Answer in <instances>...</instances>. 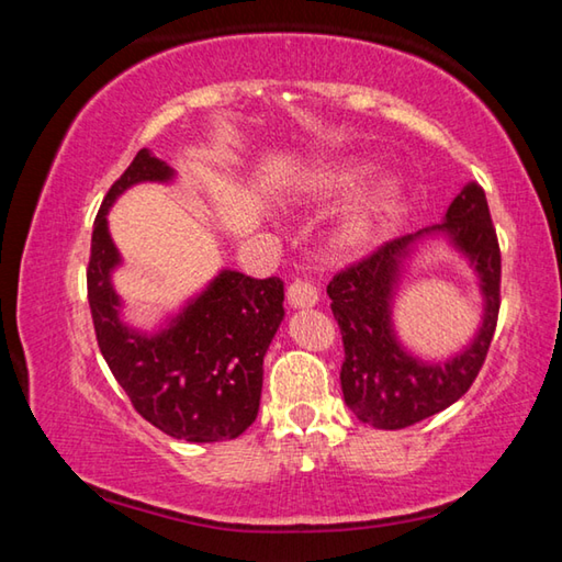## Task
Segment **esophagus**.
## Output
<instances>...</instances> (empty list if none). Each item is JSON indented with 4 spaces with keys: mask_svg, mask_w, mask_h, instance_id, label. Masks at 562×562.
<instances>
[{
    "mask_svg": "<svg viewBox=\"0 0 562 562\" xmlns=\"http://www.w3.org/2000/svg\"><path fill=\"white\" fill-rule=\"evenodd\" d=\"M319 300V290L315 288V284L304 282V280H294L290 288H288V302L290 307H315Z\"/></svg>",
    "mask_w": 562,
    "mask_h": 562,
    "instance_id": "obj_1",
    "label": "esophagus"
}]
</instances>
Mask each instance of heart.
I'll list each match as a JSON object with an SVG mask.
<instances>
[{"instance_id": "1", "label": "heart", "mask_w": 562, "mask_h": 562, "mask_svg": "<svg viewBox=\"0 0 562 562\" xmlns=\"http://www.w3.org/2000/svg\"><path fill=\"white\" fill-rule=\"evenodd\" d=\"M369 173H372V166L369 164H345L329 170H322V173L312 176L307 180V190L315 195H331V193H345V190L359 186ZM402 195V183L396 178H386L379 183L372 193H369L355 213L349 215L345 225V237L347 240H359L369 231V221L376 213L389 211Z\"/></svg>"}]
</instances>
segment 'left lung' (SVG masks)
<instances>
[{"mask_svg":"<svg viewBox=\"0 0 562 562\" xmlns=\"http://www.w3.org/2000/svg\"><path fill=\"white\" fill-rule=\"evenodd\" d=\"M431 232L449 234L472 260L487 300L484 325L472 347L443 366L408 356L391 325L401 260L416 239ZM327 294L345 345L341 392L359 422L374 429H406L459 402L486 361L501 310V247L483 188L471 180L453 198L441 225L379 245L367 258L339 270L327 284Z\"/></svg>","mask_w":562,"mask_h":562,"instance_id":"obj_1","label":"left lung"}]
</instances>
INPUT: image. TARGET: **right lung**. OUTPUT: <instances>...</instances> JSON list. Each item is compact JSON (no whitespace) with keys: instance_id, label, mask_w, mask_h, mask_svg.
<instances>
[{"instance_id":"1","label":"right lung","mask_w":562,"mask_h":562,"mask_svg":"<svg viewBox=\"0 0 562 562\" xmlns=\"http://www.w3.org/2000/svg\"><path fill=\"white\" fill-rule=\"evenodd\" d=\"M170 178L173 168L140 148L103 198L87 270L93 329L111 374L156 429L193 443L237 439L260 408L262 359L284 317L282 280L223 270L158 335L128 329L119 317L111 272L121 258L106 213L126 188Z\"/></svg>"}]
</instances>
